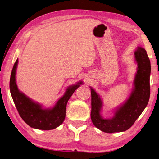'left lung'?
<instances>
[{"label": "left lung", "mask_w": 159, "mask_h": 159, "mask_svg": "<svg viewBox=\"0 0 159 159\" xmlns=\"http://www.w3.org/2000/svg\"><path fill=\"white\" fill-rule=\"evenodd\" d=\"M134 56L138 68L134 88L129 99L115 110L113 117L104 119L101 115L103 102L99 94L90 87L91 120L93 125L102 131L111 134L126 131L134 125L148 105L150 96V60L146 51L142 47L135 49Z\"/></svg>", "instance_id": "left-lung-1"}]
</instances>
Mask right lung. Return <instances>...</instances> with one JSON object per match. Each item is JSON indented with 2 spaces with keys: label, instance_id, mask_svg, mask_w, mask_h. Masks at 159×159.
Segmentation results:
<instances>
[{
  "label": "right lung",
  "instance_id": "add662e5",
  "mask_svg": "<svg viewBox=\"0 0 159 159\" xmlns=\"http://www.w3.org/2000/svg\"><path fill=\"white\" fill-rule=\"evenodd\" d=\"M18 59L14 65L10 80V89L11 97L19 114L23 120L30 127L51 130L57 128L64 122L66 115V106L74 91L83 84V81L71 85L66 90L65 94L57 101L53 108H43L39 103L20 92L16 83V70Z\"/></svg>",
  "mask_w": 159,
  "mask_h": 159
}]
</instances>
